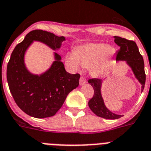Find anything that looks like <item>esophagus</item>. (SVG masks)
I'll use <instances>...</instances> for the list:
<instances>
[{"mask_svg": "<svg viewBox=\"0 0 151 151\" xmlns=\"http://www.w3.org/2000/svg\"><path fill=\"white\" fill-rule=\"evenodd\" d=\"M79 82H80V85H84V84H85L87 83V80L84 78H83V77H81V78H80Z\"/></svg>", "mask_w": 151, "mask_h": 151, "instance_id": "34e87169", "label": "esophagus"}]
</instances>
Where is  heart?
Returning a JSON list of instances; mask_svg holds the SVG:
<instances>
[{
  "instance_id": "obj_1",
  "label": "heart",
  "mask_w": 151,
  "mask_h": 151,
  "mask_svg": "<svg viewBox=\"0 0 151 151\" xmlns=\"http://www.w3.org/2000/svg\"><path fill=\"white\" fill-rule=\"evenodd\" d=\"M116 50L105 43H88L82 45L67 53L66 62L72 70L79 71L82 67L89 68L94 77L105 74L116 55Z\"/></svg>"
}]
</instances>
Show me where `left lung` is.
Wrapping results in <instances>:
<instances>
[{
    "instance_id": "obj_1",
    "label": "left lung",
    "mask_w": 151,
    "mask_h": 151,
    "mask_svg": "<svg viewBox=\"0 0 151 151\" xmlns=\"http://www.w3.org/2000/svg\"><path fill=\"white\" fill-rule=\"evenodd\" d=\"M114 42L119 46V50L116 54V61H126L130 67L137 81L141 84V92L143 91L146 81L144 71V63L139 49L134 41L126 40L124 38L114 36ZM101 79L88 80V83L94 88V96L88 101V106L96 116L106 119H116L122 117V115H117L108 109L101 95Z\"/></svg>"
}]
</instances>
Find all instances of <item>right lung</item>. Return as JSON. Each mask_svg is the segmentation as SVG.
<instances>
[{"instance_id": "1", "label": "right lung", "mask_w": 151, "mask_h": 151, "mask_svg": "<svg viewBox=\"0 0 151 151\" xmlns=\"http://www.w3.org/2000/svg\"><path fill=\"white\" fill-rule=\"evenodd\" d=\"M64 40V36L34 30L27 34L11 55L7 67L10 91L18 107L32 117L42 119L54 116L67 95L79 85L80 74L66 71L61 56L56 52L52 65L41 74L31 73L25 66L24 55L34 41L56 51L60 49Z\"/></svg>"}]
</instances>
